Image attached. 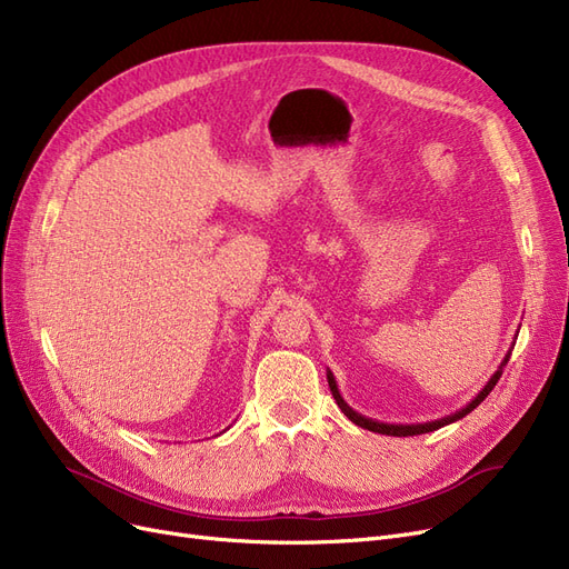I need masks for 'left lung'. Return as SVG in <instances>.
<instances>
[{"instance_id":"obj_1","label":"left lung","mask_w":569,"mask_h":569,"mask_svg":"<svg viewBox=\"0 0 569 569\" xmlns=\"http://www.w3.org/2000/svg\"><path fill=\"white\" fill-rule=\"evenodd\" d=\"M516 338H518V335H516ZM516 338H513V340H516ZM513 345H516V342H513ZM513 345H511V349H513ZM511 349L507 351V356H503V361L499 363V368L495 370V375L490 377L488 385L482 387V389L478 391V396H473L465 408H459V410H455V412H450V415H446V417H440V419H431V422H425V425H387V422H377V419H370V417H363L361 412H356L353 408H349V403L342 398V393H340V389H338V382H335V375H332L330 370H328V387H330V391H332L335 403L340 406V410L351 419V422H353L356 427H363V429H368V431L385 433V436H419V433H429V431H436V429H440V427H448V425L457 422V419L467 417L471 410H476L482 401H486L488 393H490V391L495 389V385L499 382V377H501V372H503V366H507L509 359H511Z\"/></svg>"}]
</instances>
